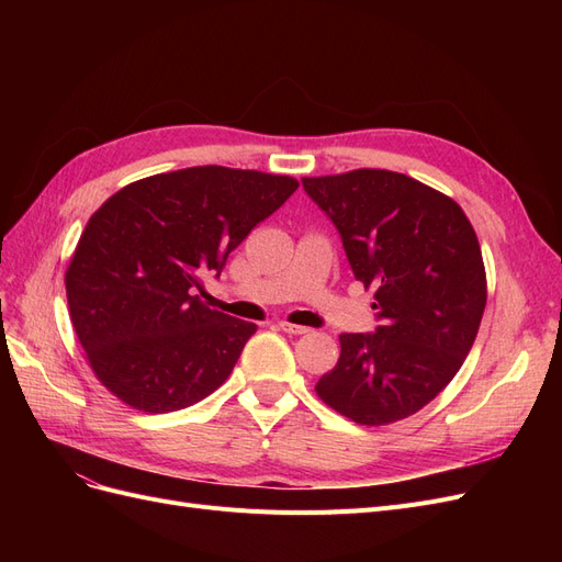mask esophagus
I'll return each mask as SVG.
<instances>
[{"mask_svg":"<svg viewBox=\"0 0 562 562\" xmlns=\"http://www.w3.org/2000/svg\"><path fill=\"white\" fill-rule=\"evenodd\" d=\"M279 328H281L283 333H288V335H307V333H310V328L295 326V323H288V321H279Z\"/></svg>","mask_w":562,"mask_h":562,"instance_id":"esophagus-1","label":"esophagus"}]
</instances>
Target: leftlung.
<instances>
[{
  "instance_id": "left-lung-1",
  "label": "left lung",
  "mask_w": 562,
  "mask_h": 562,
  "mask_svg": "<svg viewBox=\"0 0 562 562\" xmlns=\"http://www.w3.org/2000/svg\"><path fill=\"white\" fill-rule=\"evenodd\" d=\"M333 220L353 277L375 288L378 333L339 335L318 398L366 427L415 415L462 368L487 279L479 236L454 199L386 168L302 178Z\"/></svg>"
}]
</instances>
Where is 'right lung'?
<instances>
[{
    "label": "right lung",
    "mask_w": 562,
    "mask_h": 562,
    "mask_svg": "<svg viewBox=\"0 0 562 562\" xmlns=\"http://www.w3.org/2000/svg\"><path fill=\"white\" fill-rule=\"evenodd\" d=\"M300 187L291 176L192 166L135 180L83 227L65 271L72 328L93 375L147 415L223 384L255 323L211 310L203 277Z\"/></svg>",
    "instance_id": "1"
}]
</instances>
